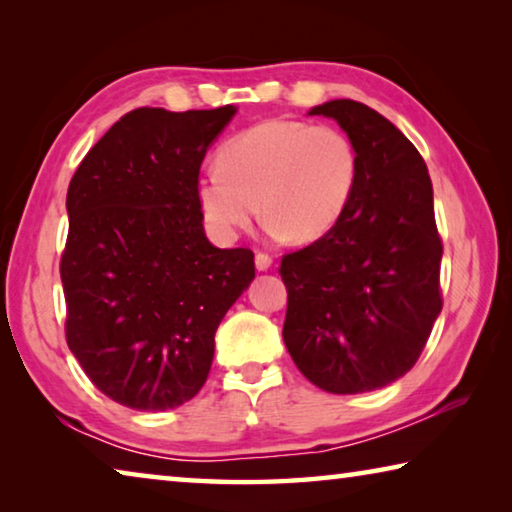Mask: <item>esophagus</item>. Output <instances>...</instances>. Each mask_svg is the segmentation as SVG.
<instances>
[{"instance_id":"esophagus-1","label":"esophagus","mask_w":512,"mask_h":512,"mask_svg":"<svg viewBox=\"0 0 512 512\" xmlns=\"http://www.w3.org/2000/svg\"><path fill=\"white\" fill-rule=\"evenodd\" d=\"M271 264H273V257L268 255V253H257V255H255L257 271H268V268H271Z\"/></svg>"}]
</instances>
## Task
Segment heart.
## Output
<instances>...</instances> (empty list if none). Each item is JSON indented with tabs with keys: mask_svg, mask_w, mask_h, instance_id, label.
Segmentation results:
<instances>
[{
	"mask_svg": "<svg viewBox=\"0 0 512 512\" xmlns=\"http://www.w3.org/2000/svg\"><path fill=\"white\" fill-rule=\"evenodd\" d=\"M221 167L198 178V201L212 230L232 239L259 214L273 235L293 241L323 237L350 205L359 155L339 128L266 119L232 137Z\"/></svg>",
	"mask_w": 512,
	"mask_h": 512,
	"instance_id": "1",
	"label": "heart"
}]
</instances>
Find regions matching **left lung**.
Segmentation results:
<instances>
[{"mask_svg":"<svg viewBox=\"0 0 512 512\" xmlns=\"http://www.w3.org/2000/svg\"><path fill=\"white\" fill-rule=\"evenodd\" d=\"M359 155L352 201L314 244L282 257L284 343L311 384L368 393L409 372L443 309V239L418 149L366 103L327 101Z\"/></svg>","mask_w":512,"mask_h":512,"instance_id":"8db88e82","label":"left lung"}]
</instances>
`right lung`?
<instances>
[{
	"instance_id": "right-lung-1",
	"label": "right lung",
	"mask_w": 512,
	"mask_h": 512,
	"mask_svg": "<svg viewBox=\"0 0 512 512\" xmlns=\"http://www.w3.org/2000/svg\"><path fill=\"white\" fill-rule=\"evenodd\" d=\"M232 106L126 112L67 189L65 339L110 400L167 411L201 391L216 327L255 277L250 248L205 237L198 173Z\"/></svg>"
}]
</instances>
